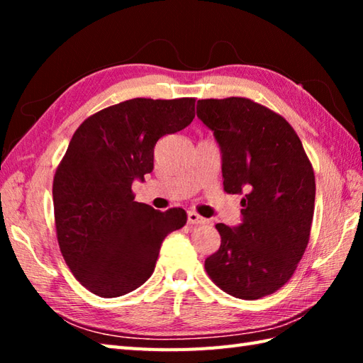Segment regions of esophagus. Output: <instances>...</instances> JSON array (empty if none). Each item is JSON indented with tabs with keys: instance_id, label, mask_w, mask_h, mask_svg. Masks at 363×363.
<instances>
[{
	"instance_id": "obj_1",
	"label": "esophagus",
	"mask_w": 363,
	"mask_h": 363,
	"mask_svg": "<svg viewBox=\"0 0 363 363\" xmlns=\"http://www.w3.org/2000/svg\"><path fill=\"white\" fill-rule=\"evenodd\" d=\"M206 223H207V220L204 217H201V215H198L194 211L189 212V225H206Z\"/></svg>"
}]
</instances>
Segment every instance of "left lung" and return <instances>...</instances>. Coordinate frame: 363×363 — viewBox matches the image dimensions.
<instances>
[{"label": "left lung", "instance_id": "obj_1", "mask_svg": "<svg viewBox=\"0 0 363 363\" xmlns=\"http://www.w3.org/2000/svg\"><path fill=\"white\" fill-rule=\"evenodd\" d=\"M196 113L220 143L223 190L243 195L242 225H215L221 245L206 272L235 298L272 295L290 281L309 243L311 160L290 123L250 98L199 99Z\"/></svg>", "mask_w": 363, "mask_h": 363}]
</instances>
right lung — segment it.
I'll return each instance as SVG.
<instances>
[{"label": "right lung", "mask_w": 363, "mask_h": 363, "mask_svg": "<svg viewBox=\"0 0 363 363\" xmlns=\"http://www.w3.org/2000/svg\"><path fill=\"white\" fill-rule=\"evenodd\" d=\"M195 98H134L99 111L76 129L52 181L60 252L76 279L101 298L140 287L156 267L162 240L187 223L134 201L133 182L154 168L160 137L187 128Z\"/></svg>", "instance_id": "right-lung-1"}]
</instances>
